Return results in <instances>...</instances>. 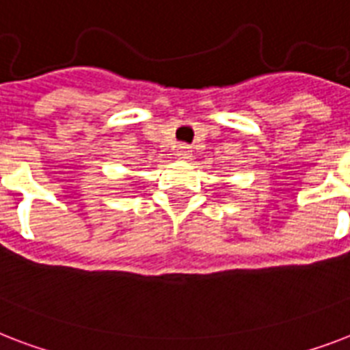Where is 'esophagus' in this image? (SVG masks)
<instances>
[{"label":"esophagus","mask_w":350,"mask_h":350,"mask_svg":"<svg viewBox=\"0 0 350 350\" xmlns=\"http://www.w3.org/2000/svg\"><path fill=\"white\" fill-rule=\"evenodd\" d=\"M190 156H192V150L189 146H180L176 149V158L180 160H190Z\"/></svg>","instance_id":"34e87169"}]
</instances>
